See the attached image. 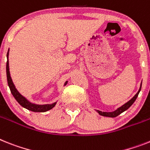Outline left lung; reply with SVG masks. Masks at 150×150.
Masks as SVG:
<instances>
[{
  "instance_id": "left-lung-1",
  "label": "left lung",
  "mask_w": 150,
  "mask_h": 150,
  "mask_svg": "<svg viewBox=\"0 0 150 150\" xmlns=\"http://www.w3.org/2000/svg\"><path fill=\"white\" fill-rule=\"evenodd\" d=\"M141 86H142V84H141ZM141 86H140V88H139V90L138 91V92L136 94L135 96L133 97L131 100H129L127 103H126L125 104H124V105H123L122 107H120V108H118L117 110H116L115 111H113V112H102V111H100V110H97V112H98V113L100 115L104 116V117H117V116L120 115L121 113H123L124 111H125L126 110H127L128 108H129V107L131 106L132 104L134 103V101L136 100L137 98L138 97V94H139V91H140V90H141Z\"/></svg>"
}]
</instances>
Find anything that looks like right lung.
<instances>
[{"mask_svg": "<svg viewBox=\"0 0 150 150\" xmlns=\"http://www.w3.org/2000/svg\"><path fill=\"white\" fill-rule=\"evenodd\" d=\"M9 50L7 52V65H6V70H7V83H8V86L11 89V91L13 94V96L14 97V98L17 100V102L21 104V106L25 108L26 109L29 110L33 112H45L47 110H50L54 106L56 105V103H53L52 104H45V105H38V104H31L29 102L28 100L25 98L24 97L22 96L20 93L18 92V91L16 89L14 85H13V81L11 78V75H10V71H9V62H8V55H9ZM67 81L65 82V85H66Z\"/></svg>", "mask_w": 150, "mask_h": 150, "instance_id": "right-lung-1", "label": "right lung"}]
</instances>
